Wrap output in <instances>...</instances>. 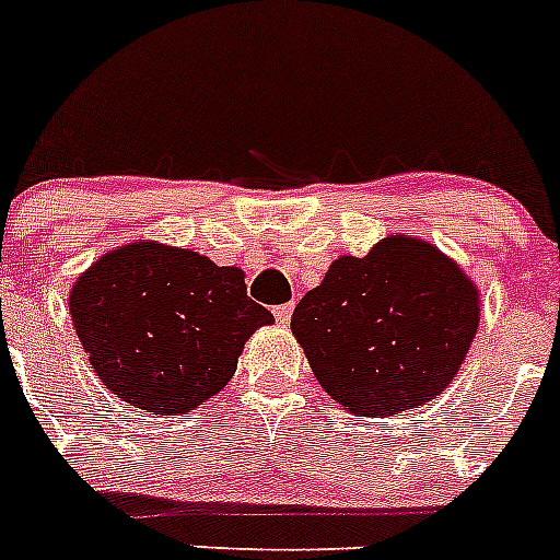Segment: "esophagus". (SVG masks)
Returning a JSON list of instances; mask_svg holds the SVG:
<instances>
[{
    "label": "esophagus",
    "mask_w": 560,
    "mask_h": 560,
    "mask_svg": "<svg viewBox=\"0 0 560 560\" xmlns=\"http://www.w3.org/2000/svg\"><path fill=\"white\" fill-rule=\"evenodd\" d=\"M273 317L279 325H287L292 317V303H281V306L273 308Z\"/></svg>",
    "instance_id": "esophagus-1"
}]
</instances>
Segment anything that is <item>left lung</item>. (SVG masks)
<instances>
[{
    "label": "left lung",
    "mask_w": 560,
    "mask_h": 560,
    "mask_svg": "<svg viewBox=\"0 0 560 560\" xmlns=\"http://www.w3.org/2000/svg\"><path fill=\"white\" fill-rule=\"evenodd\" d=\"M479 328V292L432 243L385 237L339 257L292 312L319 385L347 410L394 416L457 374Z\"/></svg>",
    "instance_id": "8db88e82"
}]
</instances>
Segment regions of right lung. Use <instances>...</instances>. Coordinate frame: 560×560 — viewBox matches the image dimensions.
<instances>
[{"mask_svg": "<svg viewBox=\"0 0 560 560\" xmlns=\"http://www.w3.org/2000/svg\"><path fill=\"white\" fill-rule=\"evenodd\" d=\"M70 314L101 383L153 416L219 394L248 336L273 323L248 298L243 270L161 243L97 259L73 284Z\"/></svg>", "mask_w": 560, "mask_h": 560, "instance_id": "add662e5", "label": "right lung"}]
</instances>
